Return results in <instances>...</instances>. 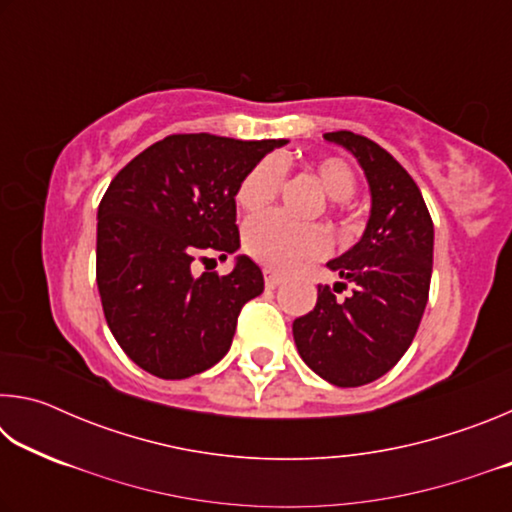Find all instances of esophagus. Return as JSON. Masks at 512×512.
Wrapping results in <instances>:
<instances>
[{
    "instance_id": "esophagus-1",
    "label": "esophagus",
    "mask_w": 512,
    "mask_h": 512,
    "mask_svg": "<svg viewBox=\"0 0 512 512\" xmlns=\"http://www.w3.org/2000/svg\"><path fill=\"white\" fill-rule=\"evenodd\" d=\"M266 289H275V287H280V284L284 282L282 280V275H277V273H271V271H266Z\"/></svg>"
}]
</instances>
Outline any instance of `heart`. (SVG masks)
Returning <instances> with one entry per match:
<instances>
[{"instance_id": "heart-1", "label": "heart", "mask_w": 512, "mask_h": 512, "mask_svg": "<svg viewBox=\"0 0 512 512\" xmlns=\"http://www.w3.org/2000/svg\"><path fill=\"white\" fill-rule=\"evenodd\" d=\"M314 173L325 194L334 201H348L357 178L352 167L341 158H320ZM282 164L275 158L259 160L237 187L235 201L244 212H259L273 201L282 185ZM244 250L271 271H293L300 264L323 257L329 250V237L320 225L296 223L287 216L268 212L253 216L244 225Z\"/></svg>"}]
</instances>
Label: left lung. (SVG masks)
Returning <instances> with one entry per match:
<instances>
[{"label": "left lung", "mask_w": 512, "mask_h": 512, "mask_svg": "<svg viewBox=\"0 0 512 512\" xmlns=\"http://www.w3.org/2000/svg\"><path fill=\"white\" fill-rule=\"evenodd\" d=\"M357 158L370 187V216L361 239L327 268L352 283L353 296L336 301L318 287L316 307L293 320L302 361L341 388L386 375L409 350L427 307L433 223L418 185L391 153L350 131L323 135Z\"/></svg>", "instance_id": "8db88e82"}]
</instances>
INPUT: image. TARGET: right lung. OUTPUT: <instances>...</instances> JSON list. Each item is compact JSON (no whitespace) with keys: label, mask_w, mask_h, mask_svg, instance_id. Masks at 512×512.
I'll use <instances>...</instances> for the list:
<instances>
[{"label":"right lung","mask_w":512,"mask_h":512,"mask_svg":"<svg viewBox=\"0 0 512 512\" xmlns=\"http://www.w3.org/2000/svg\"><path fill=\"white\" fill-rule=\"evenodd\" d=\"M289 140L169 135L121 169L97 212V287L119 348L160 379L198 375L228 354L241 307L264 291L253 259L194 277L192 262L239 250L235 194Z\"/></svg>","instance_id":"obj_1"}]
</instances>
